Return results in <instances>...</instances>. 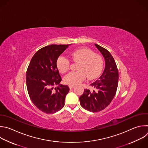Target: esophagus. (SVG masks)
Segmentation results:
<instances>
[{
	"instance_id": "1",
	"label": "esophagus",
	"mask_w": 148,
	"mask_h": 148,
	"mask_svg": "<svg viewBox=\"0 0 148 148\" xmlns=\"http://www.w3.org/2000/svg\"><path fill=\"white\" fill-rule=\"evenodd\" d=\"M75 86L74 85H69V88H70V89H71V88H74Z\"/></svg>"
}]
</instances>
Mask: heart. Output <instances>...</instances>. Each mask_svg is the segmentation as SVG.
Wrapping results in <instances>:
<instances>
[{"instance_id":"1","label":"heart","mask_w":148,"mask_h":148,"mask_svg":"<svg viewBox=\"0 0 148 148\" xmlns=\"http://www.w3.org/2000/svg\"><path fill=\"white\" fill-rule=\"evenodd\" d=\"M70 57L73 60L79 63L77 67L78 71H71L64 77V81L67 84H78L86 77L89 79H93L99 75L102 70V58L89 49H77L70 53ZM56 66L59 71L64 73L70 69V61L66 56L61 55L56 60Z\"/></svg>"}]
</instances>
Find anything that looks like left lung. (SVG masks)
I'll use <instances>...</instances> for the list:
<instances>
[{
	"mask_svg": "<svg viewBox=\"0 0 148 148\" xmlns=\"http://www.w3.org/2000/svg\"><path fill=\"white\" fill-rule=\"evenodd\" d=\"M95 45L104 57L105 69L102 75L90 84L96 90L84 89L79 97L81 106L91 112L102 111L109 105L116 95L119 82V71L114 58L106 49Z\"/></svg>",
	"mask_w": 148,
	"mask_h": 148,
	"instance_id": "obj_1",
	"label": "left lung"
}]
</instances>
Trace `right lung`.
<instances>
[{
	"mask_svg": "<svg viewBox=\"0 0 148 148\" xmlns=\"http://www.w3.org/2000/svg\"><path fill=\"white\" fill-rule=\"evenodd\" d=\"M69 45H51L38 50L33 56L26 73L28 95L34 105L40 111L53 114L64 106L69 92L67 85L59 84L62 81L56 60ZM59 84L54 89L53 86Z\"/></svg>",
	"mask_w": 148,
	"mask_h": 148,
	"instance_id": "add662e5",
	"label": "right lung"
}]
</instances>
